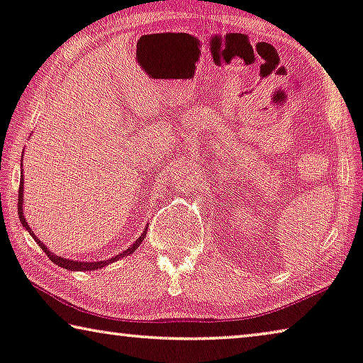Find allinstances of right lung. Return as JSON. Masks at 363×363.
<instances>
[{
	"instance_id": "obj_1",
	"label": "right lung",
	"mask_w": 363,
	"mask_h": 363,
	"mask_svg": "<svg viewBox=\"0 0 363 363\" xmlns=\"http://www.w3.org/2000/svg\"><path fill=\"white\" fill-rule=\"evenodd\" d=\"M23 191H24V181H21V184H19V203H18V213H19L21 223H23L26 231H29V235H30L32 238H34L37 245H39V246L42 247V251L47 254L48 259H50V261H52L53 264H57V266H60V267L67 269V270H79V272H86V270H97V269H101V267H106L107 264H112V262L118 261V259H121V257H127L128 254H132L135 250H137L140 242H142V241L145 240V235H147V228H145L143 233L140 235L138 240L135 241L133 245L128 247V250H125L122 254H117L116 257L107 259V261L79 262V261H74V259H65V257H60V256H57L55 252H52L50 250H48V247H47L45 245H43V242L39 240V238H37L34 233H32V228L29 226V223H27V220H26V216H24V208H23V203H24V192H23Z\"/></svg>"
}]
</instances>
